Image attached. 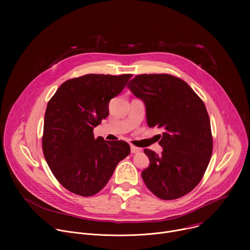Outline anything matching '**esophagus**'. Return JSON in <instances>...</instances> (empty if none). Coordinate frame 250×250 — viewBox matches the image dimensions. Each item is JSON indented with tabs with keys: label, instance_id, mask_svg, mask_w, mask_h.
I'll return each mask as SVG.
<instances>
[{
	"label": "esophagus",
	"instance_id": "1",
	"mask_svg": "<svg viewBox=\"0 0 250 250\" xmlns=\"http://www.w3.org/2000/svg\"><path fill=\"white\" fill-rule=\"evenodd\" d=\"M140 151H141L140 148H138V147H136V146H130V152H131V153H138V152H140Z\"/></svg>",
	"mask_w": 250,
	"mask_h": 250
}]
</instances>
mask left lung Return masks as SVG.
I'll return each mask as SVG.
<instances>
[{"label": "left lung", "mask_w": 250, "mask_h": 250, "mask_svg": "<svg viewBox=\"0 0 250 250\" xmlns=\"http://www.w3.org/2000/svg\"><path fill=\"white\" fill-rule=\"evenodd\" d=\"M145 102L149 127H162L160 155L145 149L149 166L141 176L162 200L190 193L202 180L212 152L210 122L206 105L182 79L169 74H141L127 84Z\"/></svg>", "instance_id": "8db88e82"}]
</instances>
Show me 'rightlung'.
I'll list each match as a JSON object with an SVG mask.
<instances>
[{"instance_id": "obj_1", "label": "right lung", "mask_w": 250, "mask_h": 250, "mask_svg": "<svg viewBox=\"0 0 250 250\" xmlns=\"http://www.w3.org/2000/svg\"><path fill=\"white\" fill-rule=\"evenodd\" d=\"M131 76L87 74L69 79L49 100L42 151L52 174L68 191L83 197L99 193L129 154L127 142L95 138L93 129L109 116L111 99Z\"/></svg>"}]
</instances>
